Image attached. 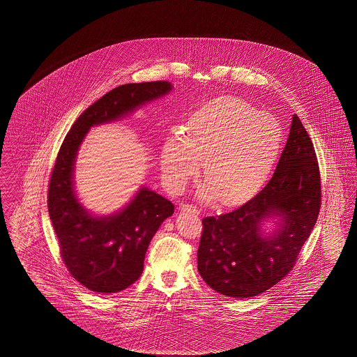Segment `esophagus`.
Segmentation results:
<instances>
[{"instance_id": "obj_1", "label": "esophagus", "mask_w": 357, "mask_h": 357, "mask_svg": "<svg viewBox=\"0 0 357 357\" xmlns=\"http://www.w3.org/2000/svg\"><path fill=\"white\" fill-rule=\"evenodd\" d=\"M181 208H182L183 211H192V213H195V214H199V211H201V210H199L197 206H194V204H182Z\"/></svg>"}]
</instances>
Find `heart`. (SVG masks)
Masks as SVG:
<instances>
[{"instance_id":"1","label":"heart","mask_w":357,"mask_h":357,"mask_svg":"<svg viewBox=\"0 0 357 357\" xmlns=\"http://www.w3.org/2000/svg\"><path fill=\"white\" fill-rule=\"evenodd\" d=\"M282 146V127L271 114L234 96L204 104L187 120L186 131L175 128L162 150L163 178L181 191L199 171L222 204H241L265 185Z\"/></svg>"}]
</instances>
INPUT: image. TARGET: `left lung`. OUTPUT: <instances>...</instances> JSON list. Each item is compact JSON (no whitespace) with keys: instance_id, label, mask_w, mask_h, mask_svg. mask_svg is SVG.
Returning a JSON list of instances; mask_svg holds the SVG:
<instances>
[{"instance_id":"left-lung-1","label":"left lung","mask_w":357,"mask_h":357,"mask_svg":"<svg viewBox=\"0 0 357 357\" xmlns=\"http://www.w3.org/2000/svg\"><path fill=\"white\" fill-rule=\"evenodd\" d=\"M321 206V181L313 143L293 115L287 144L272 179L237 210L202 220L198 271L223 296L255 297L288 274L313 230ZM278 230L264 236L261 222Z\"/></svg>"}]
</instances>
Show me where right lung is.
Masks as SVG:
<instances>
[{"mask_svg": "<svg viewBox=\"0 0 357 357\" xmlns=\"http://www.w3.org/2000/svg\"><path fill=\"white\" fill-rule=\"evenodd\" d=\"M171 89L169 82L116 86L77 118L57 153L48 188L50 217L63 262L72 277L92 291L118 293L135 282L143 272L149 245L162 222L172 215L174 204L142 187L118 213L91 215L73 188L79 147L91 127L121 119Z\"/></svg>", "mask_w": 357, "mask_h": 357, "instance_id": "add662e5", "label": "right lung"}]
</instances>
